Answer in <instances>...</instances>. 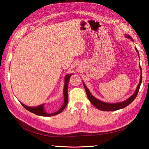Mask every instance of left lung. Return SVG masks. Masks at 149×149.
I'll list each match as a JSON object with an SVG mask.
<instances>
[{"mask_svg":"<svg viewBox=\"0 0 149 149\" xmlns=\"http://www.w3.org/2000/svg\"><path fill=\"white\" fill-rule=\"evenodd\" d=\"M126 37H127L128 38L132 40V38L130 36L127 35V36H126ZM136 51H137L138 55H139L138 50H137V49H136ZM140 69L141 70V66H140ZM141 81H142V72L141 71L140 83H139L138 86L136 88V90L134 93L132 95L131 97H129L128 99H127L125 101H123V102H118V103H115V104H110V103L104 102H102V101L97 99L96 98H95L91 94L89 90H88L87 87L85 86L84 83H83V84H84V87L85 88V90H86V95H87V97L88 98V99H89V100L90 101L91 103L95 107H97V108L99 109V110L104 111H116V110H118V109H120L124 108V107H125L126 106H127L128 105H129V104H130L132 102V101H133L136 99V97L139 91V90H140V85H141Z\"/></svg>","mask_w":149,"mask_h":149,"instance_id":"left-lung-1","label":"left lung"}]
</instances>
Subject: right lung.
Here are the masks:
<instances>
[{
  "instance_id": "add662e5",
  "label": "right lung",
  "mask_w": 149,
  "mask_h": 149,
  "mask_svg": "<svg viewBox=\"0 0 149 149\" xmlns=\"http://www.w3.org/2000/svg\"><path fill=\"white\" fill-rule=\"evenodd\" d=\"M71 75H72V74H68L65 77L64 90H63V95H64V102H63L61 106L60 107V108L58 109V111H56L55 113H46L45 111V110H44L43 104L38 106H36V107H29V106L24 105V104L20 102L21 104L27 110L29 111L36 114V115H37L43 116H51L58 115V114L62 112V111L65 109V107L66 106V105H67V104H68V81L70 80V78Z\"/></svg>"
}]
</instances>
